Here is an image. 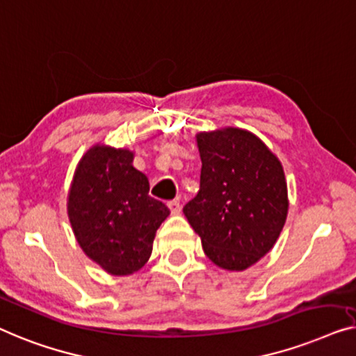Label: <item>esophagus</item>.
<instances>
[{"mask_svg": "<svg viewBox=\"0 0 356 356\" xmlns=\"http://www.w3.org/2000/svg\"><path fill=\"white\" fill-rule=\"evenodd\" d=\"M169 209H171L172 214H179L180 213V203L177 202V200H172V202L168 203Z\"/></svg>", "mask_w": 356, "mask_h": 356, "instance_id": "esophagus-1", "label": "esophagus"}]
</instances>
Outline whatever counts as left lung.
Listing matches in <instances>:
<instances>
[{
	"instance_id": "8db88e82",
	"label": "left lung",
	"mask_w": 356,
	"mask_h": 356,
	"mask_svg": "<svg viewBox=\"0 0 356 356\" xmlns=\"http://www.w3.org/2000/svg\"><path fill=\"white\" fill-rule=\"evenodd\" d=\"M197 145L200 190L184 214L214 264L243 271L274 247L287 219L282 164L257 135L243 129L200 132Z\"/></svg>"
}]
</instances>
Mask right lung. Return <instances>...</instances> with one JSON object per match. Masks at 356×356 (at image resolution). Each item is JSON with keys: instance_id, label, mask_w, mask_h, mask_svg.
<instances>
[{"instance_id": "obj_1", "label": "right lung", "mask_w": 356, "mask_h": 356, "mask_svg": "<svg viewBox=\"0 0 356 356\" xmlns=\"http://www.w3.org/2000/svg\"><path fill=\"white\" fill-rule=\"evenodd\" d=\"M126 148L95 145L80 159L67 197V216L80 248L113 276L145 266L169 208L148 195V177Z\"/></svg>"}]
</instances>
